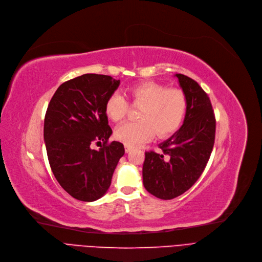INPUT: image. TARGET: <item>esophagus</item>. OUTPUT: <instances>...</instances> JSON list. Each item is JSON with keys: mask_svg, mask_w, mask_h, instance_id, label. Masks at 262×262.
I'll return each mask as SVG.
<instances>
[{"mask_svg": "<svg viewBox=\"0 0 262 262\" xmlns=\"http://www.w3.org/2000/svg\"><path fill=\"white\" fill-rule=\"evenodd\" d=\"M124 149H126V152L128 154V152H130L131 150H132V147H130V146H124Z\"/></svg>", "mask_w": 262, "mask_h": 262, "instance_id": "34e87169", "label": "esophagus"}]
</instances>
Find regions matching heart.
Returning a JSON list of instances; mask_svg holds the SVG:
<instances>
[{"label": "heart", "instance_id": "1", "mask_svg": "<svg viewBox=\"0 0 262 262\" xmlns=\"http://www.w3.org/2000/svg\"><path fill=\"white\" fill-rule=\"evenodd\" d=\"M129 95L136 105H142L140 120L124 122L116 129V139L134 147L156 135L160 139L177 132L188 112V98L179 89H167L163 84L147 81L132 86ZM129 103L120 93L112 94L105 103V113L113 121H120L128 112Z\"/></svg>", "mask_w": 262, "mask_h": 262}]
</instances>
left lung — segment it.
Masks as SVG:
<instances>
[{
  "label": "left lung",
  "mask_w": 262,
  "mask_h": 262,
  "mask_svg": "<svg viewBox=\"0 0 262 262\" xmlns=\"http://www.w3.org/2000/svg\"><path fill=\"white\" fill-rule=\"evenodd\" d=\"M188 98L182 127L161 143L160 152H145V189L161 199H172L188 191L202 176L215 140V116L206 92L193 79L176 73Z\"/></svg>",
  "instance_id": "8db88e82"
}]
</instances>
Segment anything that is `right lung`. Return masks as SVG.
Masks as SVG:
<instances>
[{
  "label": "right lung",
  "instance_id": "add662e5",
  "mask_svg": "<svg viewBox=\"0 0 262 262\" xmlns=\"http://www.w3.org/2000/svg\"><path fill=\"white\" fill-rule=\"evenodd\" d=\"M120 81L104 74L86 73L61 84L50 101L43 139L52 172L69 195L95 202L111 185L123 145L108 142L112 129L105 113L107 98ZM93 142H102L99 151Z\"/></svg>",
  "mask_w": 262,
  "mask_h": 262
}]
</instances>
